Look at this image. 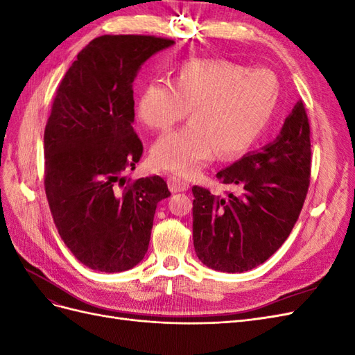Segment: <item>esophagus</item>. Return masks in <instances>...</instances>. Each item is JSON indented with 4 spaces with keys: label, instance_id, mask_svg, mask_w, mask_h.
Wrapping results in <instances>:
<instances>
[{
    "label": "esophagus",
    "instance_id": "34e87169",
    "mask_svg": "<svg viewBox=\"0 0 355 355\" xmlns=\"http://www.w3.org/2000/svg\"><path fill=\"white\" fill-rule=\"evenodd\" d=\"M167 184L171 192H184L189 188V180L176 175L167 176Z\"/></svg>",
    "mask_w": 355,
    "mask_h": 355
}]
</instances>
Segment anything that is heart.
<instances>
[{
	"instance_id": "obj_1",
	"label": "heart",
	"mask_w": 355,
	"mask_h": 355,
	"mask_svg": "<svg viewBox=\"0 0 355 355\" xmlns=\"http://www.w3.org/2000/svg\"><path fill=\"white\" fill-rule=\"evenodd\" d=\"M280 92L274 71L223 60L187 62L171 81H149L136 106L137 120L145 127L166 132L191 108L185 127L155 142L153 164L188 176L214 153L223 159L245 153L270 124Z\"/></svg>"
}]
</instances>
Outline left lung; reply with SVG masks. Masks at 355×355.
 Here are the masks:
<instances>
[{
    "label": "left lung",
    "mask_w": 355,
    "mask_h": 355,
    "mask_svg": "<svg viewBox=\"0 0 355 355\" xmlns=\"http://www.w3.org/2000/svg\"><path fill=\"white\" fill-rule=\"evenodd\" d=\"M311 132L299 101L274 142L220 170L222 184L241 196H213L192 187V239L198 259L211 270L244 272L280 249L304 207L311 178Z\"/></svg>",
    "instance_id": "obj_1"
}]
</instances>
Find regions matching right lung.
Segmentation results:
<instances>
[{"mask_svg":"<svg viewBox=\"0 0 355 355\" xmlns=\"http://www.w3.org/2000/svg\"><path fill=\"white\" fill-rule=\"evenodd\" d=\"M173 40L102 35L90 41L56 90L44 130V189L63 243L85 266L121 272L144 259L163 178L124 180L144 145L133 130V81Z\"/></svg>","mask_w":355,"mask_h":355,"instance_id":"obj_1","label":"right lung"}]
</instances>
